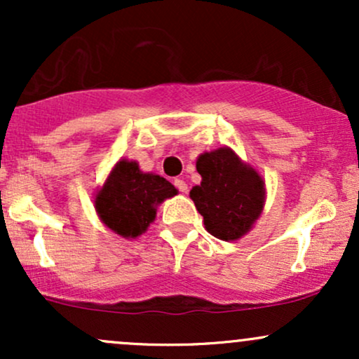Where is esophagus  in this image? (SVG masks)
Listing matches in <instances>:
<instances>
[{
  "instance_id": "34e87169",
  "label": "esophagus",
  "mask_w": 359,
  "mask_h": 359,
  "mask_svg": "<svg viewBox=\"0 0 359 359\" xmlns=\"http://www.w3.org/2000/svg\"><path fill=\"white\" fill-rule=\"evenodd\" d=\"M174 185L177 189H179L180 192H187V184L184 182V180H180V179H175L174 180Z\"/></svg>"
}]
</instances>
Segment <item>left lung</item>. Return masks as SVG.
I'll return each mask as SVG.
<instances>
[{
    "label": "left lung",
    "mask_w": 359,
    "mask_h": 359,
    "mask_svg": "<svg viewBox=\"0 0 359 359\" xmlns=\"http://www.w3.org/2000/svg\"><path fill=\"white\" fill-rule=\"evenodd\" d=\"M196 167L203 182L192 189L191 199L204 217L205 229L224 241L248 233L265 203L262 177L229 148L203 154Z\"/></svg>",
    "instance_id": "left-lung-1"
}]
</instances>
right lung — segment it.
<instances>
[{
  "mask_svg": "<svg viewBox=\"0 0 359 359\" xmlns=\"http://www.w3.org/2000/svg\"><path fill=\"white\" fill-rule=\"evenodd\" d=\"M175 194L177 189L163 177L143 174L137 162L121 160L111 170L94 204L109 229L123 238H137L155 219L156 205Z\"/></svg>",
  "mask_w": 359,
  "mask_h": 359,
  "instance_id": "1",
  "label": "right lung"
}]
</instances>
